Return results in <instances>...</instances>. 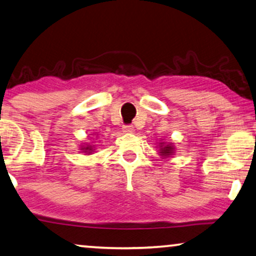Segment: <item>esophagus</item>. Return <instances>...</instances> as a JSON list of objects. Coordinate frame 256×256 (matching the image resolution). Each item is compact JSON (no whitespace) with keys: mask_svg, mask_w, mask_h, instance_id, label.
Instances as JSON below:
<instances>
[{"mask_svg":"<svg viewBox=\"0 0 256 256\" xmlns=\"http://www.w3.org/2000/svg\"><path fill=\"white\" fill-rule=\"evenodd\" d=\"M133 125H131V124H128V125H124L123 126V131L124 132H128V133H130V132H133Z\"/></svg>","mask_w":256,"mask_h":256,"instance_id":"34e87169","label":"esophagus"}]
</instances>
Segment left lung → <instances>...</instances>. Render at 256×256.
Instances as JSON below:
<instances>
[{"mask_svg":"<svg viewBox=\"0 0 256 256\" xmlns=\"http://www.w3.org/2000/svg\"><path fill=\"white\" fill-rule=\"evenodd\" d=\"M172 148L170 146H164V148H161V152L160 153H162V156H167V154H169V153H172Z\"/></svg>","mask_w":256,"mask_h":256,"instance_id":"1","label":"left lung"}]
</instances>
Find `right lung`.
<instances>
[{"mask_svg": "<svg viewBox=\"0 0 256 256\" xmlns=\"http://www.w3.org/2000/svg\"><path fill=\"white\" fill-rule=\"evenodd\" d=\"M87 150H88V148H87ZM89 150H90V148H89Z\"/></svg>", "mask_w": 256, "mask_h": 256, "instance_id": "1", "label": "right lung"}]
</instances>
